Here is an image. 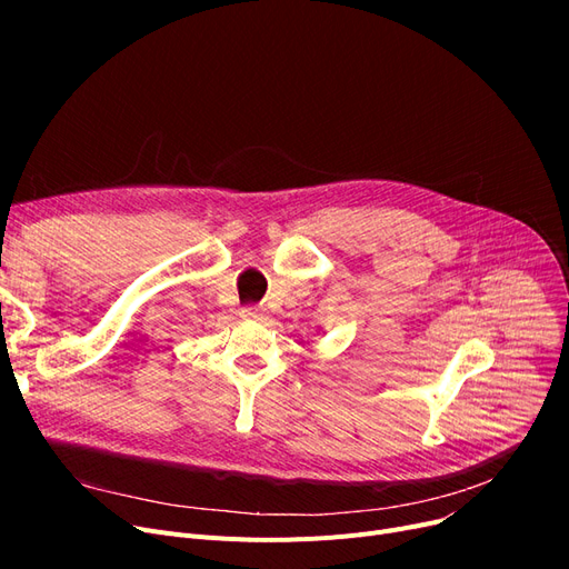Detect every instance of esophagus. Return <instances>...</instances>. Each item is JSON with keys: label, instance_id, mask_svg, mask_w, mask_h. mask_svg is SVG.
I'll use <instances>...</instances> for the list:
<instances>
[{"label": "esophagus", "instance_id": "obj_1", "mask_svg": "<svg viewBox=\"0 0 569 569\" xmlns=\"http://www.w3.org/2000/svg\"><path fill=\"white\" fill-rule=\"evenodd\" d=\"M239 316H242L244 320H264L267 318L264 309H258V307H247V309L239 311Z\"/></svg>", "mask_w": 569, "mask_h": 569}]
</instances>
